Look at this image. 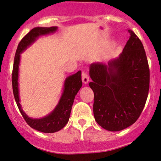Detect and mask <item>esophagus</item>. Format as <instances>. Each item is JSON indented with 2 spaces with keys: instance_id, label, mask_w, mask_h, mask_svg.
<instances>
[{
  "instance_id": "1",
  "label": "esophagus",
  "mask_w": 161,
  "mask_h": 161,
  "mask_svg": "<svg viewBox=\"0 0 161 161\" xmlns=\"http://www.w3.org/2000/svg\"><path fill=\"white\" fill-rule=\"evenodd\" d=\"M82 79L84 84H88L89 82V75L86 73H83L82 75Z\"/></svg>"
}]
</instances>
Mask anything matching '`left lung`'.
<instances>
[{
	"label": "left lung",
	"mask_w": 161,
	"mask_h": 161,
	"mask_svg": "<svg viewBox=\"0 0 161 161\" xmlns=\"http://www.w3.org/2000/svg\"><path fill=\"white\" fill-rule=\"evenodd\" d=\"M122 53L106 64L89 67L95 121L103 129L120 131L134 124L148 97L150 73L142 42L132 31Z\"/></svg>",
	"instance_id": "8db88e82"
}]
</instances>
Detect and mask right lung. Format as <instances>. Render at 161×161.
I'll use <instances>...</instances> for the list:
<instances>
[{"label": "right lung", "instance_id": "obj_1", "mask_svg": "<svg viewBox=\"0 0 161 161\" xmlns=\"http://www.w3.org/2000/svg\"><path fill=\"white\" fill-rule=\"evenodd\" d=\"M58 27L50 28L46 27H36L31 30L19 42L16 52H15L14 64L12 74V84L14 97L21 114L28 125L31 127L42 133H55L63 128L68 122L71 109L74 101L75 97L80 88H82V75L79 70L75 74L67 77L64 83L63 92L58 103L52 111L47 115L40 119L31 118L23 111L20 104L19 89V71L20 64L21 54L27 48L32 45L40 36L49 35L57 31Z\"/></svg>", "mask_w": 161, "mask_h": 161}]
</instances>
